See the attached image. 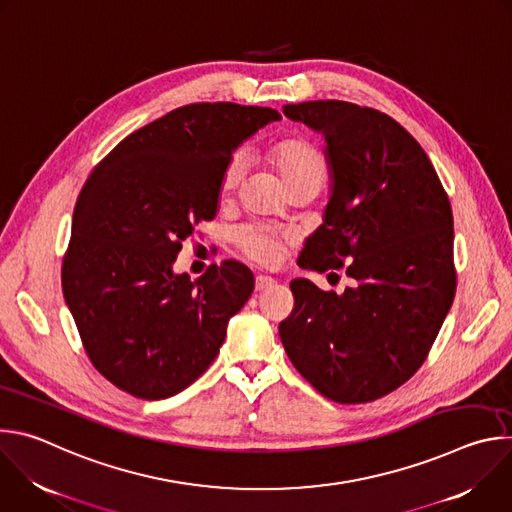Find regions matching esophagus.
Segmentation results:
<instances>
[{
	"instance_id": "34e87169",
	"label": "esophagus",
	"mask_w": 512,
	"mask_h": 512,
	"mask_svg": "<svg viewBox=\"0 0 512 512\" xmlns=\"http://www.w3.org/2000/svg\"><path fill=\"white\" fill-rule=\"evenodd\" d=\"M273 285H275V279L269 277V275H257L255 277V289L257 291H265V289H269Z\"/></svg>"
}]
</instances>
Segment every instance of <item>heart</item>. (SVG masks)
Here are the masks:
<instances>
[{"label":"heart","instance_id":"1","mask_svg":"<svg viewBox=\"0 0 512 512\" xmlns=\"http://www.w3.org/2000/svg\"><path fill=\"white\" fill-rule=\"evenodd\" d=\"M269 160L277 168L285 186L296 182L314 180L322 182L326 172V160L322 152L306 137H287L269 148ZM245 172V158L241 154L233 156L221 176V192H233ZM237 243L241 251L263 265H273L283 251V237L269 227L249 225L237 233Z\"/></svg>","mask_w":512,"mask_h":512}]
</instances>
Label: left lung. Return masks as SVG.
Listing matches in <instances>:
<instances>
[{
  "label": "left lung",
  "instance_id": "1",
  "mask_svg": "<svg viewBox=\"0 0 512 512\" xmlns=\"http://www.w3.org/2000/svg\"><path fill=\"white\" fill-rule=\"evenodd\" d=\"M326 141L330 196L298 265L348 261L342 294L289 283L296 306L279 324L300 375L336 403H367L421 367L456 294L454 216L415 137L389 115L346 101L285 105Z\"/></svg>",
  "mask_w": 512,
  "mask_h": 512
}]
</instances>
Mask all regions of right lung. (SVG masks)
I'll use <instances>...</instances> for the list:
<instances>
[{"mask_svg":"<svg viewBox=\"0 0 512 512\" xmlns=\"http://www.w3.org/2000/svg\"><path fill=\"white\" fill-rule=\"evenodd\" d=\"M281 115L269 107L196 103L131 135L83 186L62 261V291L95 369L121 391L168 399L192 385L247 304V265H210L196 281L174 261L212 221L239 145Z\"/></svg>","mask_w":512,"mask_h":512,"instance_id":"right-lung-1","label":"right lung"}]
</instances>
